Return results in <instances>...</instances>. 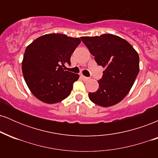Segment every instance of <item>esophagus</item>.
Listing matches in <instances>:
<instances>
[{
	"label": "esophagus",
	"instance_id": "34e87169",
	"mask_svg": "<svg viewBox=\"0 0 158 158\" xmlns=\"http://www.w3.org/2000/svg\"><path fill=\"white\" fill-rule=\"evenodd\" d=\"M81 79H82L84 81H88V80H89V79H90L88 77H85V76H83V75H81Z\"/></svg>",
	"mask_w": 158,
	"mask_h": 158
}]
</instances>
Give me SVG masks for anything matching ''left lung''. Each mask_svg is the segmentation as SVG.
Wrapping results in <instances>:
<instances>
[{"label": "left lung", "mask_w": 158, "mask_h": 158, "mask_svg": "<svg viewBox=\"0 0 158 158\" xmlns=\"http://www.w3.org/2000/svg\"><path fill=\"white\" fill-rule=\"evenodd\" d=\"M81 41L106 70L96 92L88 94L91 102L110 107L122 101L133 86L139 70V55L128 41L112 34L84 36Z\"/></svg>", "instance_id": "left-lung-1"}]
</instances>
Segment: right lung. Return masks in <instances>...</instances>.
<instances>
[{"instance_id":"1","label":"right lung","mask_w":158,"mask_h":158,"mask_svg":"<svg viewBox=\"0 0 158 158\" xmlns=\"http://www.w3.org/2000/svg\"><path fill=\"white\" fill-rule=\"evenodd\" d=\"M80 42L79 38L51 33L40 36L27 47L21 63L23 75L38 99L54 104L70 95L79 76L63 67L70 64V56Z\"/></svg>"}]
</instances>
